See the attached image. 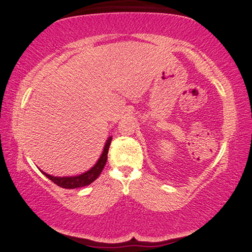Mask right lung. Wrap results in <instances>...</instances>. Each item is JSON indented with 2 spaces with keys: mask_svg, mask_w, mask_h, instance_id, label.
Listing matches in <instances>:
<instances>
[{
  "mask_svg": "<svg viewBox=\"0 0 252 252\" xmlns=\"http://www.w3.org/2000/svg\"><path fill=\"white\" fill-rule=\"evenodd\" d=\"M111 140H112V138L108 139V141H106V143H105L103 153L101 155L99 161L96 162V164L94 165V167L89 170V171H87L85 173L81 174V176L60 178V177H52V176H50V174L44 173L43 171H41V172L43 173L46 178H49L51 181L54 182L55 185L61 187V188H64V189H75V188L89 186L90 183H92L97 177L100 176L102 170H103V168H104L106 160H108V152H109V148L111 144Z\"/></svg>",
  "mask_w": 252,
  "mask_h": 252,
  "instance_id": "right-lung-1",
  "label": "right lung"
}]
</instances>
